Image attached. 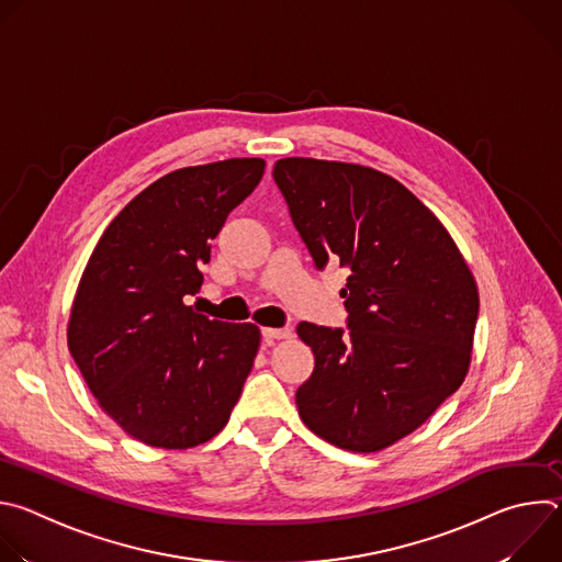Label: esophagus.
<instances>
[{"mask_svg":"<svg viewBox=\"0 0 562 562\" xmlns=\"http://www.w3.org/2000/svg\"><path fill=\"white\" fill-rule=\"evenodd\" d=\"M262 336L269 342H273V340H289V338H293V329L291 327H280V329L267 327V329H262Z\"/></svg>","mask_w":562,"mask_h":562,"instance_id":"1","label":"esophagus"}]
</instances>
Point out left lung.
Here are the masks:
<instances>
[{"mask_svg": "<svg viewBox=\"0 0 562 562\" xmlns=\"http://www.w3.org/2000/svg\"><path fill=\"white\" fill-rule=\"evenodd\" d=\"M317 269L338 258L349 331L297 325L315 367L297 389L302 423L356 453L416 431L462 384L477 286L442 222L371 167L284 157L273 167Z\"/></svg>", "mask_w": 562, "mask_h": 562, "instance_id": "1", "label": "left lung"}]
</instances>
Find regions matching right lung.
Returning <instances> with one entry per match:
<instances>
[{
    "label": "right lung",
    "mask_w": 562,
    "mask_h": 562,
    "mask_svg": "<svg viewBox=\"0 0 562 562\" xmlns=\"http://www.w3.org/2000/svg\"><path fill=\"white\" fill-rule=\"evenodd\" d=\"M265 159L178 169L106 226L79 280L68 349L98 405L131 438L189 449L224 429L260 349V329L209 319L184 302L228 213Z\"/></svg>",
    "instance_id": "obj_1"
}]
</instances>
